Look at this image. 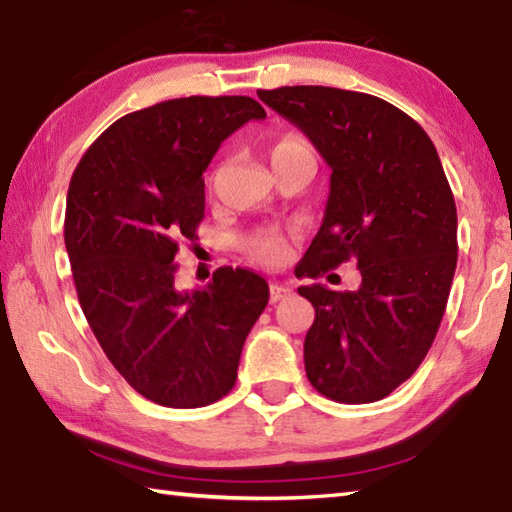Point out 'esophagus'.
Returning a JSON list of instances; mask_svg holds the SVG:
<instances>
[{
  "instance_id": "1",
  "label": "esophagus",
  "mask_w": 512,
  "mask_h": 512,
  "mask_svg": "<svg viewBox=\"0 0 512 512\" xmlns=\"http://www.w3.org/2000/svg\"><path fill=\"white\" fill-rule=\"evenodd\" d=\"M293 295V288H290L288 284H273L270 286V304H277L282 302V299Z\"/></svg>"
}]
</instances>
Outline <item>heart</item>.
<instances>
[{"mask_svg": "<svg viewBox=\"0 0 512 512\" xmlns=\"http://www.w3.org/2000/svg\"><path fill=\"white\" fill-rule=\"evenodd\" d=\"M270 159H273V164L290 162V159H315V150L304 135L288 133L282 139H277V144L270 150ZM246 250L255 262L275 266L284 259L286 244L277 233H268L266 230V233L250 235L246 239Z\"/></svg>", "mask_w": 512, "mask_h": 512, "instance_id": "obj_1", "label": "heart"}]
</instances>
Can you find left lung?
I'll list each match as a JSON object with an SVG mask.
<instances>
[{
    "label": "left lung",
    "mask_w": 512,
    "mask_h": 512,
    "mask_svg": "<svg viewBox=\"0 0 512 512\" xmlns=\"http://www.w3.org/2000/svg\"><path fill=\"white\" fill-rule=\"evenodd\" d=\"M330 166L324 222L299 277L353 262L355 290L299 286L315 308L308 382L342 404L384 399L424 362L457 266L453 190L426 130L384 99L330 86L257 90ZM295 270V275H297Z\"/></svg>",
    "instance_id": "8db88e82"
}]
</instances>
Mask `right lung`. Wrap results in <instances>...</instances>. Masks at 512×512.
Returning a JSON list of instances; mask_svg holds the SVG:
<instances>
[{
  "instance_id": "obj_1",
  "label": "right lung",
  "mask_w": 512,
  "mask_h": 512,
  "mask_svg": "<svg viewBox=\"0 0 512 512\" xmlns=\"http://www.w3.org/2000/svg\"><path fill=\"white\" fill-rule=\"evenodd\" d=\"M266 110L253 97H182L110 124L77 164L64 242L99 346L150 402L199 408L235 386L264 277L222 266L179 290L175 255L204 219V170L226 137Z\"/></svg>"
}]
</instances>
